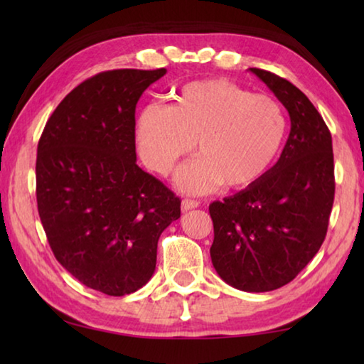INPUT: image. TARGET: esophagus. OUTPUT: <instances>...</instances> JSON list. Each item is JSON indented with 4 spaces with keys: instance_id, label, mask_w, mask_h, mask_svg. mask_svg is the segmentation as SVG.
<instances>
[{
    "instance_id": "obj_1",
    "label": "esophagus",
    "mask_w": 364,
    "mask_h": 364,
    "mask_svg": "<svg viewBox=\"0 0 364 364\" xmlns=\"http://www.w3.org/2000/svg\"><path fill=\"white\" fill-rule=\"evenodd\" d=\"M199 204H200L199 200H194V199H183V202H181V210H183V212L193 210V208L199 207Z\"/></svg>"
}]
</instances>
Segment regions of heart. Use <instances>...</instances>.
Returning a JSON list of instances; mask_svg holds the SVG:
<instances>
[{
  "instance_id": "1",
  "label": "heart",
  "mask_w": 364,
  "mask_h": 364,
  "mask_svg": "<svg viewBox=\"0 0 364 364\" xmlns=\"http://www.w3.org/2000/svg\"><path fill=\"white\" fill-rule=\"evenodd\" d=\"M286 127L284 110L271 96L210 78L184 85L170 107L143 109L134 138L146 167L162 176L197 141L200 157L184 165L175 181L184 193L204 194L221 183L242 189L260 180L278 156Z\"/></svg>"
}]
</instances>
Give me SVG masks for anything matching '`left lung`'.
I'll return each instance as SVG.
<instances>
[{
	"instance_id": "8db88e82",
	"label": "left lung",
	"mask_w": 364,
	"mask_h": 364,
	"mask_svg": "<svg viewBox=\"0 0 364 364\" xmlns=\"http://www.w3.org/2000/svg\"><path fill=\"white\" fill-rule=\"evenodd\" d=\"M250 72L287 109L291 133L260 180L208 207L210 257L230 286L268 292L291 282L321 247L334 204V154L328 125L297 86L268 70Z\"/></svg>"
}]
</instances>
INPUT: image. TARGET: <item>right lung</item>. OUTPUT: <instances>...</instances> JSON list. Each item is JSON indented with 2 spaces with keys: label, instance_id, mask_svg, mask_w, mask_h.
I'll return each instance as SVG.
<instances>
[{
  "label": "right lung",
  "instance_id": "add662e5",
  "mask_svg": "<svg viewBox=\"0 0 364 364\" xmlns=\"http://www.w3.org/2000/svg\"><path fill=\"white\" fill-rule=\"evenodd\" d=\"M165 69L101 72L73 88L36 149V204L56 260L86 287L122 297L151 279L181 200L136 165L134 110Z\"/></svg>",
  "mask_w": 364,
  "mask_h": 364
}]
</instances>
